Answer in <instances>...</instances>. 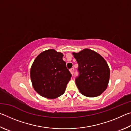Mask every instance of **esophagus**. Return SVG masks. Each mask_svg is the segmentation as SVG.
<instances>
[{
	"label": "esophagus",
	"mask_w": 131,
	"mask_h": 131,
	"mask_svg": "<svg viewBox=\"0 0 131 131\" xmlns=\"http://www.w3.org/2000/svg\"><path fill=\"white\" fill-rule=\"evenodd\" d=\"M69 70H70V72L71 74H73L74 73V68H71Z\"/></svg>",
	"instance_id": "obj_1"
}]
</instances>
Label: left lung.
<instances>
[{"instance_id":"8db88e82","label":"left lung","mask_w":131,"mask_h":131,"mask_svg":"<svg viewBox=\"0 0 131 131\" xmlns=\"http://www.w3.org/2000/svg\"><path fill=\"white\" fill-rule=\"evenodd\" d=\"M72 54L79 64L80 75L76 84L80 92L89 97L101 95L107 88L110 79V69L105 59L88 48Z\"/></svg>"}]
</instances>
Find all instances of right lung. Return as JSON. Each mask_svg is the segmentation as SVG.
Wrapping results in <instances>:
<instances>
[{"label": "right lung", "mask_w": 131, "mask_h": 131, "mask_svg": "<svg viewBox=\"0 0 131 131\" xmlns=\"http://www.w3.org/2000/svg\"><path fill=\"white\" fill-rule=\"evenodd\" d=\"M63 57L62 53L49 49L39 54L33 62L31 81L34 90L41 96L55 99L65 92L72 75Z\"/></svg>", "instance_id": "right-lung-1"}]
</instances>
